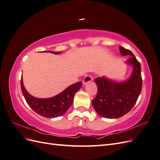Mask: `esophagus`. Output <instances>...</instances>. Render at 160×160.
<instances>
[{"label": "esophagus", "instance_id": "esophagus-1", "mask_svg": "<svg viewBox=\"0 0 160 160\" xmlns=\"http://www.w3.org/2000/svg\"><path fill=\"white\" fill-rule=\"evenodd\" d=\"M92 80H93V78H92L91 75H86L83 80V84L85 85L87 83H90L91 81H92Z\"/></svg>", "mask_w": 160, "mask_h": 160}]
</instances>
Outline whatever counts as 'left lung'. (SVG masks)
I'll return each mask as SVG.
<instances>
[{"mask_svg": "<svg viewBox=\"0 0 160 160\" xmlns=\"http://www.w3.org/2000/svg\"><path fill=\"white\" fill-rule=\"evenodd\" d=\"M122 56L131 57L125 63L132 67L127 79L118 81L103 76L94 81L98 86V94L92 101L95 111L107 119L119 118L128 113L136 103L142 88L141 65L132 51L119 47Z\"/></svg>", "mask_w": 160, "mask_h": 160, "instance_id": "1", "label": "left lung"}]
</instances>
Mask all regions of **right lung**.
<instances>
[{
	"label": "right lung",
	"instance_id": "1",
	"mask_svg": "<svg viewBox=\"0 0 160 160\" xmlns=\"http://www.w3.org/2000/svg\"><path fill=\"white\" fill-rule=\"evenodd\" d=\"M47 52L55 55L61 52ZM21 86L22 93L27 104L35 113L44 118H55L62 116L69 109L73 101L75 94L81 88L82 83L77 82L73 85H69L60 93L49 98H37L28 93L24 86L22 77H21Z\"/></svg>",
	"mask_w": 160,
	"mask_h": 160
}]
</instances>
